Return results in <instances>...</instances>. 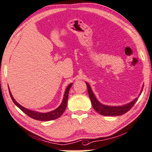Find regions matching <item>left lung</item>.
Segmentation results:
<instances>
[{
    "instance_id": "1",
    "label": "left lung",
    "mask_w": 152,
    "mask_h": 152,
    "mask_svg": "<svg viewBox=\"0 0 152 152\" xmlns=\"http://www.w3.org/2000/svg\"><path fill=\"white\" fill-rule=\"evenodd\" d=\"M86 84H87L88 94H89L90 99L91 101L93 107H94V110H96V112L99 113V114L104 115V116H119V115H123L124 113L128 112V110L134 105L135 102H137V101L138 100V98H137L130 103L126 104H124L123 106H107L102 104L99 102L98 100V99L96 98L94 94L92 91V89L91 88L90 85L87 82H86ZM142 89H143V87H142V90L141 91L139 96H141Z\"/></svg>"
}]
</instances>
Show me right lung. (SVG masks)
Masks as SVG:
<instances>
[{
    "mask_svg": "<svg viewBox=\"0 0 152 152\" xmlns=\"http://www.w3.org/2000/svg\"><path fill=\"white\" fill-rule=\"evenodd\" d=\"M73 83L69 84V85L67 86L66 89H65L64 96H63V99L61 105L58 106V108H56L55 110H52V111H50L48 113H39L38 111H34V110H31L29 109H27V108L23 107L20 104H18L16 101L15 100V99L13 98V97L11 94L10 91V89H9V91H10V94L11 99L13 102V103L16 105L18 108H20L22 111H23L25 114H26L28 116H29L31 118L36 120H39V121H51V120H54L58 118L61 116V115L65 111V108H66L67 104V99H68V94H69V91L70 87H72Z\"/></svg>",
    "mask_w": 152,
    "mask_h": 152,
    "instance_id": "1",
    "label": "right lung"
}]
</instances>
